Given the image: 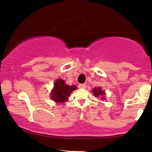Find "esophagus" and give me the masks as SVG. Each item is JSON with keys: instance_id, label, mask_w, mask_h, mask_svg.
I'll return each mask as SVG.
<instances>
[{"instance_id": "esophagus-1", "label": "esophagus", "mask_w": 152, "mask_h": 152, "mask_svg": "<svg viewBox=\"0 0 152 152\" xmlns=\"http://www.w3.org/2000/svg\"><path fill=\"white\" fill-rule=\"evenodd\" d=\"M79 88H80V89H85L86 88V84H80V85H79Z\"/></svg>"}]
</instances>
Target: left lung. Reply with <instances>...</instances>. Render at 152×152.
<instances>
[{
  "label": "left lung",
  "mask_w": 152,
  "mask_h": 152,
  "mask_svg": "<svg viewBox=\"0 0 152 152\" xmlns=\"http://www.w3.org/2000/svg\"><path fill=\"white\" fill-rule=\"evenodd\" d=\"M93 93H94V95L95 96H103L104 95H105L104 91L101 90L100 87L94 88V89L93 90ZM102 99H104V96L102 97Z\"/></svg>",
  "instance_id": "1"
}]
</instances>
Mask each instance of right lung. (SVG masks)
<instances>
[{"label":"right lung","instance_id":"add662e5","mask_svg":"<svg viewBox=\"0 0 152 152\" xmlns=\"http://www.w3.org/2000/svg\"><path fill=\"white\" fill-rule=\"evenodd\" d=\"M76 89V86L72 85L70 87L69 85H65L64 80L58 79L54 84V88L51 93V99L54 102L58 103L66 102L72 91Z\"/></svg>","mask_w":152,"mask_h":152}]
</instances>
